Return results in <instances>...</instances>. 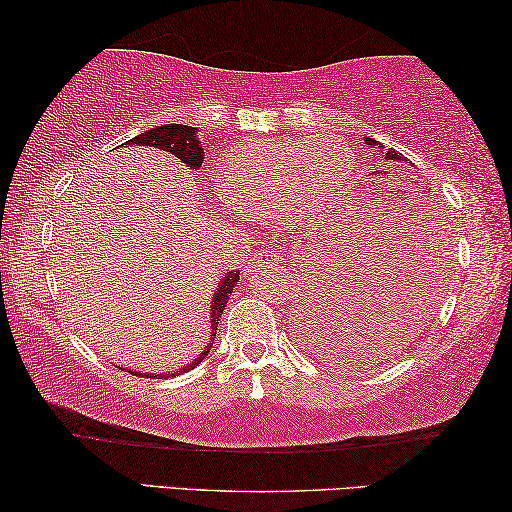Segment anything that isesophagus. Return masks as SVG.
<instances>
[{
    "label": "esophagus",
    "instance_id": "1",
    "mask_svg": "<svg viewBox=\"0 0 512 512\" xmlns=\"http://www.w3.org/2000/svg\"><path fill=\"white\" fill-rule=\"evenodd\" d=\"M274 263L272 254H267V251H256L254 256H251V261L247 263V272L254 274L258 270H265V267H270Z\"/></svg>",
    "mask_w": 512,
    "mask_h": 512
}]
</instances>
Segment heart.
<instances>
[{
  "label": "heart",
  "instance_id": "b5f03b06",
  "mask_svg": "<svg viewBox=\"0 0 512 512\" xmlns=\"http://www.w3.org/2000/svg\"><path fill=\"white\" fill-rule=\"evenodd\" d=\"M345 170L347 152L335 142L306 149L299 142L263 140L226 158L215 174V195L226 211L247 222L281 211L288 224L306 226L322 208L308 190L326 206L335 177Z\"/></svg>",
  "mask_w": 512,
  "mask_h": 512
}]
</instances>
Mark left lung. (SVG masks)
<instances>
[{"label":"left lung","mask_w":512,"mask_h":512,"mask_svg":"<svg viewBox=\"0 0 512 512\" xmlns=\"http://www.w3.org/2000/svg\"><path fill=\"white\" fill-rule=\"evenodd\" d=\"M370 147L379 145V140L365 138ZM381 149V145H379ZM381 158H385L383 167L392 163V167H399V163H406L404 154H397L395 149H388ZM413 165V163H410ZM381 174V170H376ZM385 174V172H383ZM417 299L404 301L401 306L390 308H360L340 304V308H306L299 311V335L308 342V347L315 351H322L324 356H349L356 354L360 349L370 351H390L399 345V340L404 335H410L413 331V311H417Z\"/></svg>","instance_id":"1"}]
</instances>
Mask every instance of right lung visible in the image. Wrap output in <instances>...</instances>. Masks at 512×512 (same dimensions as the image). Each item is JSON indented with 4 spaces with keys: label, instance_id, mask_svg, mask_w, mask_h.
<instances>
[{
    "label": "right lung",
    "instance_id": "right-lung-1",
    "mask_svg": "<svg viewBox=\"0 0 512 512\" xmlns=\"http://www.w3.org/2000/svg\"><path fill=\"white\" fill-rule=\"evenodd\" d=\"M129 145H140V147H154V149H163V152H170L177 158H181V163H186L190 170H197L204 161V149H201V142L197 138V129L195 127H186V124H163V127H156V129H149L145 133H140V136L131 138ZM240 281V272L233 270L229 272L222 279L220 286H217L213 301H211V338H208V347L201 351L197 356L195 363H190L186 367H181V370L174 372L172 376H179L183 372L192 370V367H197L201 360L208 356V351L213 347V340H215V333H217V324H220V317L224 306L229 304V297L233 288H236V283ZM136 376H140L136 372ZM145 379H152V374H142ZM158 379H165V374H158Z\"/></svg>",
    "mask_w": 512,
    "mask_h": 512
}]
</instances>
